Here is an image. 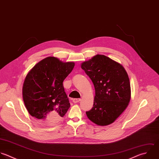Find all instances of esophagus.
Wrapping results in <instances>:
<instances>
[{"instance_id": "obj_1", "label": "esophagus", "mask_w": 159, "mask_h": 159, "mask_svg": "<svg viewBox=\"0 0 159 159\" xmlns=\"http://www.w3.org/2000/svg\"><path fill=\"white\" fill-rule=\"evenodd\" d=\"M80 101V98H74L72 100V102L74 103H78Z\"/></svg>"}]
</instances>
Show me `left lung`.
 I'll return each instance as SVG.
<instances>
[{
	"label": "left lung",
	"instance_id": "left-lung-1",
	"mask_svg": "<svg viewBox=\"0 0 159 159\" xmlns=\"http://www.w3.org/2000/svg\"><path fill=\"white\" fill-rule=\"evenodd\" d=\"M81 68L92 80L95 90L92 108L88 118L99 126L113 123L125 110L131 99L128 75L120 63L97 54L82 63Z\"/></svg>",
	"mask_w": 159,
	"mask_h": 159
}]
</instances>
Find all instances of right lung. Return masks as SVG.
<instances>
[{"instance_id":"right-lung-1","label":"right lung","mask_w":159,"mask_h":159,"mask_svg":"<svg viewBox=\"0 0 159 159\" xmlns=\"http://www.w3.org/2000/svg\"><path fill=\"white\" fill-rule=\"evenodd\" d=\"M74 62H63L48 57L37 63L26 75L23 100L31 116L48 124L57 122L70 108L63 81L72 72Z\"/></svg>"}]
</instances>
